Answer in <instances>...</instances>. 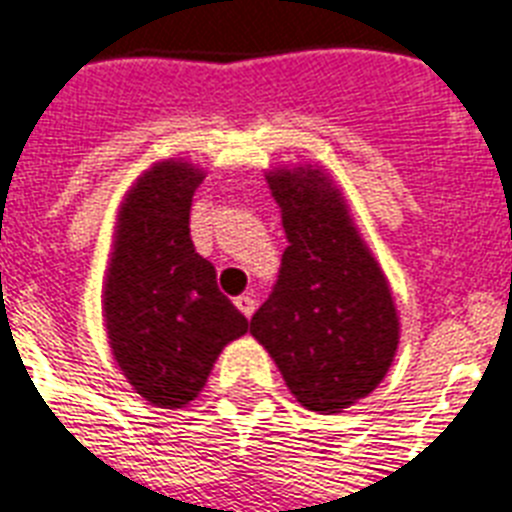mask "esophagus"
Instances as JSON below:
<instances>
[{
    "mask_svg": "<svg viewBox=\"0 0 512 512\" xmlns=\"http://www.w3.org/2000/svg\"><path fill=\"white\" fill-rule=\"evenodd\" d=\"M255 297H249V294H242V297H236V307L242 310V315H247V318H252V313H255Z\"/></svg>",
    "mask_w": 512,
    "mask_h": 512,
    "instance_id": "34e87169",
    "label": "esophagus"
}]
</instances>
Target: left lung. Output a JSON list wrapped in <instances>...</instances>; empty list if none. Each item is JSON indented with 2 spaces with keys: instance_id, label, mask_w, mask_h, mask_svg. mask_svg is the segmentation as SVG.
Instances as JSON below:
<instances>
[{
  "instance_id": "8db88e82",
  "label": "left lung",
  "mask_w": 512,
  "mask_h": 512,
  "mask_svg": "<svg viewBox=\"0 0 512 512\" xmlns=\"http://www.w3.org/2000/svg\"><path fill=\"white\" fill-rule=\"evenodd\" d=\"M268 184L289 247L249 334L276 360L297 402L339 413L371 394L392 365L400 342L392 292L328 176L278 170Z\"/></svg>"
}]
</instances>
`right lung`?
Returning <instances> with one entry per match:
<instances>
[{
    "mask_svg": "<svg viewBox=\"0 0 512 512\" xmlns=\"http://www.w3.org/2000/svg\"><path fill=\"white\" fill-rule=\"evenodd\" d=\"M202 178L168 160L136 181L120 207L105 284L107 339L120 371L144 400L170 410L202 392L220 350L249 328L191 242V199Z\"/></svg>",
    "mask_w": 512,
    "mask_h": 512,
    "instance_id": "1",
    "label": "right lung"
}]
</instances>
